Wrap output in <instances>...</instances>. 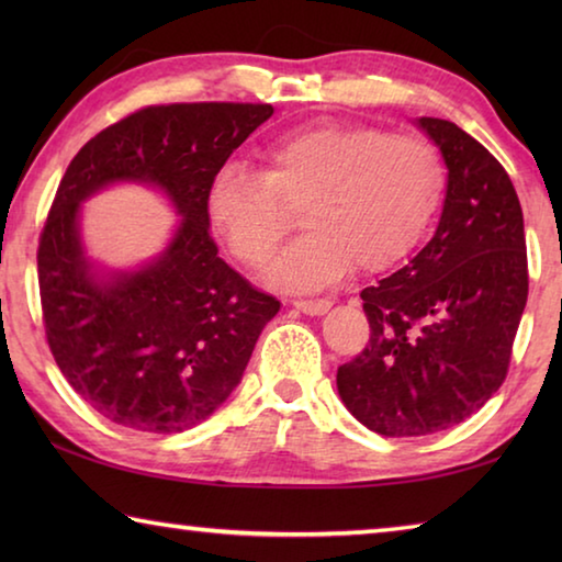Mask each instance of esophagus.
I'll list each match as a JSON object with an SVG mask.
<instances>
[{
	"label": "esophagus",
	"instance_id": "1",
	"mask_svg": "<svg viewBox=\"0 0 562 562\" xmlns=\"http://www.w3.org/2000/svg\"><path fill=\"white\" fill-rule=\"evenodd\" d=\"M292 307L304 312V315L310 317H317V315H325V312L331 307V300H294Z\"/></svg>",
	"mask_w": 562,
	"mask_h": 562
}]
</instances>
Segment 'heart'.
<instances>
[{
  "label": "heart",
  "mask_w": 562,
  "mask_h": 562,
  "mask_svg": "<svg viewBox=\"0 0 562 562\" xmlns=\"http://www.w3.org/2000/svg\"><path fill=\"white\" fill-rule=\"evenodd\" d=\"M446 166L431 140L389 136L374 126L315 123L272 138L260 170L225 166L213 178L205 213L237 260L262 268L302 207L307 227L272 265L288 290H319L355 268L379 272L424 240L439 211Z\"/></svg>",
  "instance_id": "1"
}]
</instances>
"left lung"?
Returning <instances> with one entry per match:
<instances>
[{
  "instance_id": "8db88e82",
  "label": "left lung",
  "mask_w": 562,
  "mask_h": 562,
  "mask_svg": "<svg viewBox=\"0 0 562 562\" xmlns=\"http://www.w3.org/2000/svg\"><path fill=\"white\" fill-rule=\"evenodd\" d=\"M414 123L449 170L439 225L402 270L361 290L372 339L337 369L349 414L382 436L436 434L479 412L506 379L528 300L508 173L456 123Z\"/></svg>"
}]
</instances>
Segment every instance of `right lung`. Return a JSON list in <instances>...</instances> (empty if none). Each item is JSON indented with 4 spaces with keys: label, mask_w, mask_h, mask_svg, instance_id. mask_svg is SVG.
<instances>
[{
    "label": "right lung",
    "mask_w": 562,
    "mask_h": 562,
    "mask_svg": "<svg viewBox=\"0 0 562 562\" xmlns=\"http://www.w3.org/2000/svg\"><path fill=\"white\" fill-rule=\"evenodd\" d=\"M272 113L270 103L150 106L66 168L36 255L44 327L66 382L109 422L146 434L203 424L280 312L217 258L205 213L213 178ZM113 184L154 187L181 217L165 250L133 269L97 263L80 237V205Z\"/></svg>",
    "instance_id": "obj_1"
}]
</instances>
